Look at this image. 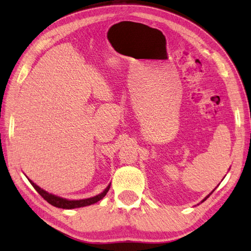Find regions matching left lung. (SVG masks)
<instances>
[{
    "label": "left lung",
    "instance_id": "1",
    "mask_svg": "<svg viewBox=\"0 0 251 251\" xmlns=\"http://www.w3.org/2000/svg\"><path fill=\"white\" fill-rule=\"evenodd\" d=\"M208 196H209V195H208ZM208 196H207V197H208ZM207 197H206V199H207ZM206 199H205V200H206ZM205 200H204V201H205Z\"/></svg>",
    "mask_w": 251,
    "mask_h": 251
}]
</instances>
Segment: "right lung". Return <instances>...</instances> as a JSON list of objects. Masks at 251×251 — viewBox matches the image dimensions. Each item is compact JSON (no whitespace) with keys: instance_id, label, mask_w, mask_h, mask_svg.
<instances>
[{"instance_id":"add662e5","label":"right lung","mask_w":251,"mask_h":251,"mask_svg":"<svg viewBox=\"0 0 251 251\" xmlns=\"http://www.w3.org/2000/svg\"><path fill=\"white\" fill-rule=\"evenodd\" d=\"M29 181H30V183L33 185V188L37 191V193H39L42 197H43L45 201H49L50 205L58 207V208H62V209H73V208H79V207L93 205V204H95V202H97L100 200H102L103 197L105 196V194L108 193V191L110 189V184H109L108 186H106V189L102 192V193H100V194L96 195L94 197H90V199L79 200V201H68V200H65V199H61V197H58L56 195L47 193L46 191L39 188V186L32 182L31 180H29Z\"/></svg>"}]
</instances>
